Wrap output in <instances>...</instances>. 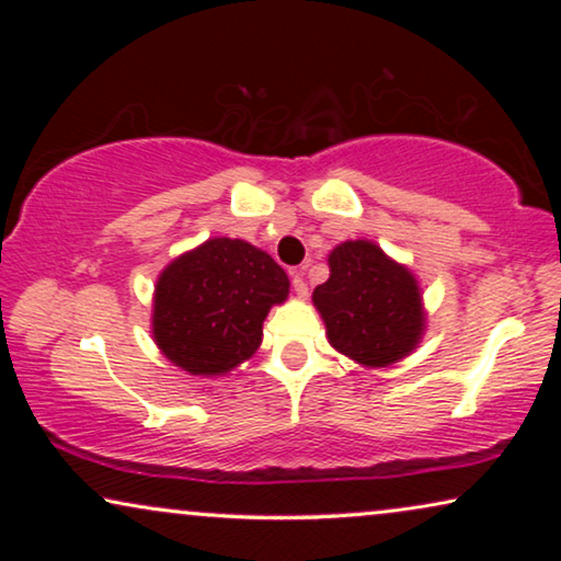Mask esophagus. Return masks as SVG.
Instances as JSON below:
<instances>
[{
	"instance_id": "esophagus-1",
	"label": "esophagus",
	"mask_w": 561,
	"mask_h": 561,
	"mask_svg": "<svg viewBox=\"0 0 561 561\" xmlns=\"http://www.w3.org/2000/svg\"><path fill=\"white\" fill-rule=\"evenodd\" d=\"M290 278H294V290L298 298H306L309 296V286H306V278H304V271H294L290 273Z\"/></svg>"
}]
</instances>
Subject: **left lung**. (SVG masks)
Returning <instances> with one entry per match:
<instances>
[{"label":"left lung","mask_w":561,"mask_h":561,"mask_svg":"<svg viewBox=\"0 0 561 561\" xmlns=\"http://www.w3.org/2000/svg\"><path fill=\"white\" fill-rule=\"evenodd\" d=\"M329 278L311 301L327 327V340L357 365L388 367L419 347L426 309L419 278L380 244L347 240L329 252Z\"/></svg>","instance_id":"1"}]
</instances>
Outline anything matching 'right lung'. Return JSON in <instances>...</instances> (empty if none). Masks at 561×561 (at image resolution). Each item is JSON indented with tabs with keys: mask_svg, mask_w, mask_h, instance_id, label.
<instances>
[{
	"mask_svg": "<svg viewBox=\"0 0 561 561\" xmlns=\"http://www.w3.org/2000/svg\"><path fill=\"white\" fill-rule=\"evenodd\" d=\"M288 288L286 271L265 250L209 237L160 271L152 342L183 373L227 375L255 355L267 311L286 301Z\"/></svg>",
	"mask_w": 561,
	"mask_h": 561,
	"instance_id": "add662e5",
	"label": "right lung"
}]
</instances>
